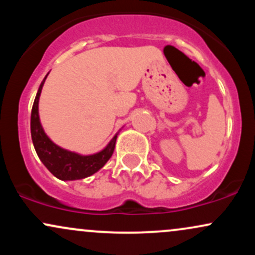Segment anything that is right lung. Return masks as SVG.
I'll use <instances>...</instances> for the list:
<instances>
[{"instance_id":"obj_1","label":"right lung","mask_w":255,"mask_h":255,"mask_svg":"<svg viewBox=\"0 0 255 255\" xmlns=\"http://www.w3.org/2000/svg\"><path fill=\"white\" fill-rule=\"evenodd\" d=\"M46 77L44 78L38 89L31 113V136L38 157L46 166V169L60 180L73 181L91 176L97 172L102 166H104L105 163L113 156L118 135L111 139V141L103 151L91 154V156H81V154L67 151L55 145L44 133L39 121V115H38V102H39V96Z\"/></svg>"}]
</instances>
